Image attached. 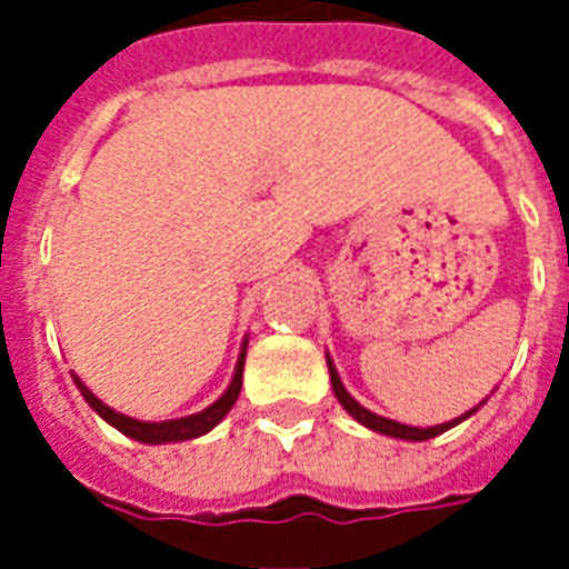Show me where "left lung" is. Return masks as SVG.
Returning <instances> with one entry per match:
<instances>
[{"label": "left lung", "instance_id": "1", "mask_svg": "<svg viewBox=\"0 0 569 569\" xmlns=\"http://www.w3.org/2000/svg\"><path fill=\"white\" fill-rule=\"evenodd\" d=\"M326 366H329V378H332L335 396H338V402H341V408H345L347 415H350L353 420H359L362 427H369L371 432H381V436H390V439H402V441L436 439V436H441L445 429H451V427H457V423H463L466 418H472L478 408L485 406V402H481V406H476L472 411H466V415L448 420V423H439V427H408V423H399V420L381 418V415H375V411H369V408L359 406L357 399L347 393L345 383H341V375H338V369H335L332 357H326Z\"/></svg>", "mask_w": 569, "mask_h": 569}]
</instances>
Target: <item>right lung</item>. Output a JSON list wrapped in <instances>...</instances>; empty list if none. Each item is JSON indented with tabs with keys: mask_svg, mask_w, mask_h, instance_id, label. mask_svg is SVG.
<instances>
[{
	"mask_svg": "<svg viewBox=\"0 0 569 569\" xmlns=\"http://www.w3.org/2000/svg\"><path fill=\"white\" fill-rule=\"evenodd\" d=\"M247 341L243 338V347H240V357H237L234 366V378L228 383V390H224L212 406H207L198 415H188V418H176V420H137L128 418V415H121L116 408H109L103 399H97V396L84 387L79 375H72V381L79 387V393L84 396V402L106 420V423H112L118 432H124L128 439H137L142 445H170V441H188V439H198V436H207L212 427H219L222 418L234 408L237 396H240V387H243V362H247Z\"/></svg>",
	"mask_w": 569,
	"mask_h": 569,
	"instance_id": "obj_1",
	"label": "right lung"
}]
</instances>
